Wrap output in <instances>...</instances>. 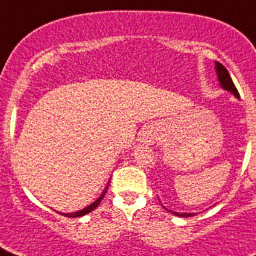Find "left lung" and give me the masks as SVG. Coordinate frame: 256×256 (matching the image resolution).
Wrapping results in <instances>:
<instances>
[{
  "label": "left lung",
  "instance_id": "1",
  "mask_svg": "<svg viewBox=\"0 0 256 256\" xmlns=\"http://www.w3.org/2000/svg\"><path fill=\"white\" fill-rule=\"evenodd\" d=\"M216 73H218V78H219V82H220L222 87L224 88V90H228V91L234 92V94L236 97H240L238 91H237L236 86L234 83L232 82V79H230V73H228V70L226 69L224 65H222L220 62H216ZM174 216H194L195 214H191V212H172Z\"/></svg>",
  "mask_w": 256,
  "mask_h": 256
}]
</instances>
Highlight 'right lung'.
<instances>
[{"label": "right lung", "instance_id": "obj_1", "mask_svg": "<svg viewBox=\"0 0 256 256\" xmlns=\"http://www.w3.org/2000/svg\"><path fill=\"white\" fill-rule=\"evenodd\" d=\"M106 192H108V187H106V188H105V191H104L102 195H101L100 198H97V200L94 201V202H92V204L90 205V206L84 208V209H83V210H79V212H72V214H62V216H69V218H76V216H86V214H88V212H91L92 210H94V209H96L97 206H98V205H100L101 200H102V198H104V196H105Z\"/></svg>", "mask_w": 256, "mask_h": 256}]
</instances>
